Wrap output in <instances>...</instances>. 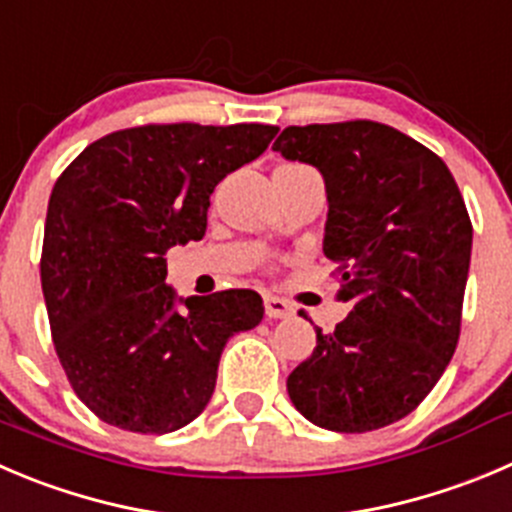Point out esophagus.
Wrapping results in <instances>:
<instances>
[{
	"label": "esophagus",
	"mask_w": 512,
	"mask_h": 512,
	"mask_svg": "<svg viewBox=\"0 0 512 512\" xmlns=\"http://www.w3.org/2000/svg\"><path fill=\"white\" fill-rule=\"evenodd\" d=\"M264 306H266V316L269 319H286V316L294 314V304H289L286 299L274 294H266L264 296Z\"/></svg>",
	"instance_id": "34e87169"
}]
</instances>
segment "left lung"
Masks as SVG:
<instances>
[{
    "label": "left lung",
    "mask_w": 512,
    "mask_h": 512,
    "mask_svg": "<svg viewBox=\"0 0 512 512\" xmlns=\"http://www.w3.org/2000/svg\"><path fill=\"white\" fill-rule=\"evenodd\" d=\"M276 153L324 178V256L339 266L337 329L286 379L316 427L369 432L410 415L460 339L472 223L455 178L432 150L372 120L291 125Z\"/></svg>",
    "instance_id": "1"
}]
</instances>
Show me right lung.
Segmentation results:
<instances>
[{"instance_id": "obj_1", "label": "right lung", "mask_w": 512, "mask_h": 512, "mask_svg": "<svg viewBox=\"0 0 512 512\" xmlns=\"http://www.w3.org/2000/svg\"><path fill=\"white\" fill-rule=\"evenodd\" d=\"M279 128L143 125L87 145L52 188L42 294L77 397L107 425L165 435L196 420L228 339L264 319L251 289L178 299L165 251L206 236L213 188Z\"/></svg>"}]
</instances>
